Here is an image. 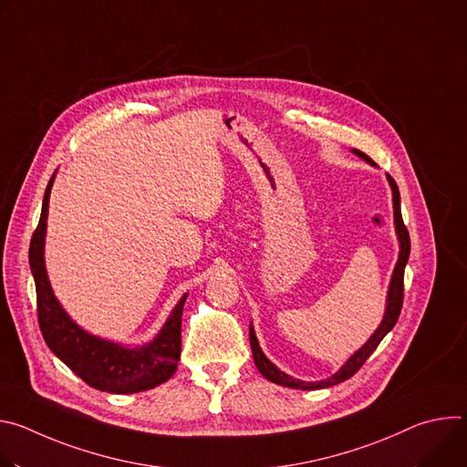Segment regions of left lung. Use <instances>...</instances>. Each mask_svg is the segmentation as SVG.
Here are the masks:
<instances>
[{
    "label": "left lung",
    "instance_id": "8db88e82",
    "mask_svg": "<svg viewBox=\"0 0 467 467\" xmlns=\"http://www.w3.org/2000/svg\"><path fill=\"white\" fill-rule=\"evenodd\" d=\"M353 153L357 157H360L362 161H366L368 164L375 166V162L366 153H362L358 150H353ZM386 179H388L389 188H391L393 225H395V234H397V240H399V258H397V264H395L391 279H389L388 296H386V308H384V316H382L380 325L369 337V340L358 351H355L335 375H330L323 380L308 382V380H299V379H294V377L286 375L268 357H265L264 351L258 346L253 323H249V342H251L253 360H254L256 369L262 373V377H265L275 384L294 388V389H321V388L340 384V382L351 379L362 368V364L369 358V355L377 349V346L382 342V338L388 335V332L393 328V325L397 323V317H399V314H401V306H403V277H405V265H407L409 256H410V238H409V231L403 223V216H401V195H399V188H397L395 181L389 175H386Z\"/></svg>",
    "mask_w": 467,
    "mask_h": 467
}]
</instances>
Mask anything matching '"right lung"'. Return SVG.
<instances>
[{"label":"right lung","mask_w":467,"mask_h":467,"mask_svg":"<svg viewBox=\"0 0 467 467\" xmlns=\"http://www.w3.org/2000/svg\"><path fill=\"white\" fill-rule=\"evenodd\" d=\"M55 173L46 188L40 222L29 245V265L36 286L42 337L57 358L96 389L109 393L151 389L166 382L177 369L181 357V317L188 294L173 306L159 335L142 346H123L105 340L78 325L55 297L44 260L47 207Z\"/></svg>","instance_id":"1"}]
</instances>
